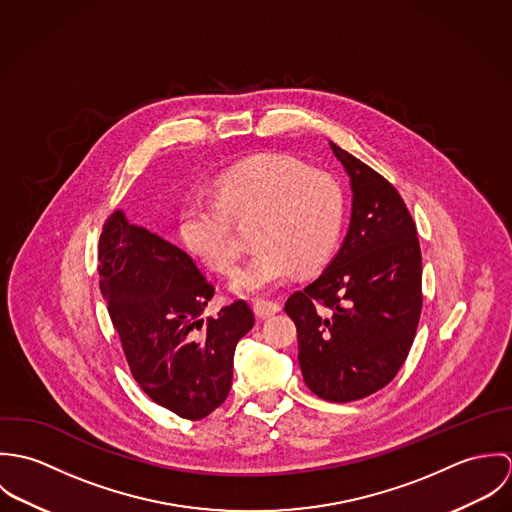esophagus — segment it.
Masks as SVG:
<instances>
[{
	"mask_svg": "<svg viewBox=\"0 0 512 512\" xmlns=\"http://www.w3.org/2000/svg\"><path fill=\"white\" fill-rule=\"evenodd\" d=\"M252 307H254V313H256L260 319L272 317V315H276V313L282 309V305H280L278 301H270V299H254Z\"/></svg>",
	"mask_w": 512,
	"mask_h": 512,
	"instance_id": "1",
	"label": "esophagus"
}]
</instances>
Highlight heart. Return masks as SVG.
I'll return each instance as SVG.
<instances>
[{"label": "heart", "mask_w": 512, "mask_h": 512, "mask_svg": "<svg viewBox=\"0 0 512 512\" xmlns=\"http://www.w3.org/2000/svg\"><path fill=\"white\" fill-rule=\"evenodd\" d=\"M343 191L327 173L286 155H258L220 173L215 195H193L181 209L185 244L213 270L238 256L232 222L256 220L254 254L238 266L232 290L266 292L327 260L343 224Z\"/></svg>", "instance_id": "heart-1"}]
</instances>
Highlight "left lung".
I'll return each instance as SVG.
<instances>
[{
    "instance_id": "8db88e82",
    "label": "left lung",
    "mask_w": 512,
    "mask_h": 512,
    "mask_svg": "<svg viewBox=\"0 0 512 512\" xmlns=\"http://www.w3.org/2000/svg\"><path fill=\"white\" fill-rule=\"evenodd\" d=\"M353 191L347 236L321 276L286 301L307 388L353 402L384 388L404 365L422 313V252L398 191L329 142Z\"/></svg>"
}]
</instances>
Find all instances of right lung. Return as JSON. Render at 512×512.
I'll return each instance as SVG.
<instances>
[{
    "mask_svg": "<svg viewBox=\"0 0 512 512\" xmlns=\"http://www.w3.org/2000/svg\"><path fill=\"white\" fill-rule=\"evenodd\" d=\"M100 292L132 376L147 396L185 420H201L226 400L236 343L254 327L244 299L203 317L215 288L193 258L136 226L122 211L98 244Z\"/></svg>",
    "mask_w": 512,
    "mask_h": 512,
    "instance_id": "add662e5",
    "label": "right lung"
}]
</instances>
